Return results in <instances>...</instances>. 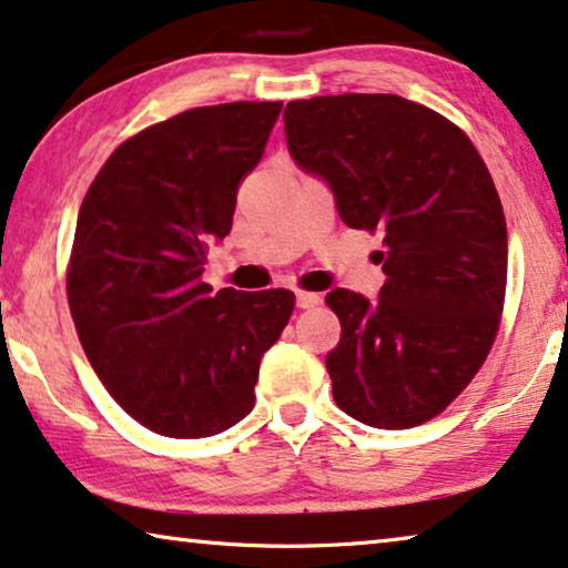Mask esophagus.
Wrapping results in <instances>:
<instances>
[{
    "label": "esophagus",
    "instance_id": "obj_1",
    "mask_svg": "<svg viewBox=\"0 0 568 568\" xmlns=\"http://www.w3.org/2000/svg\"><path fill=\"white\" fill-rule=\"evenodd\" d=\"M295 303H298V308H316L321 303V295L308 293V291H298L295 293Z\"/></svg>",
    "mask_w": 568,
    "mask_h": 568
}]
</instances>
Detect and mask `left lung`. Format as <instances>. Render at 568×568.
Masks as SVG:
<instances>
[{
    "mask_svg": "<svg viewBox=\"0 0 568 568\" xmlns=\"http://www.w3.org/2000/svg\"><path fill=\"white\" fill-rule=\"evenodd\" d=\"M287 150L332 185L352 230L385 232L379 301L336 287L334 400L375 428L420 426L456 400L493 349L507 285V226L467 132L395 94L291 101Z\"/></svg>",
    "mask_w": 568,
    "mask_h": 568,
    "instance_id": "8db88e82",
    "label": "left lung"
}]
</instances>
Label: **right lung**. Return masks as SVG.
Instances as JSON below:
<instances>
[{
	"label": "right lung",
	"instance_id": "add662e5",
	"mask_svg": "<svg viewBox=\"0 0 568 568\" xmlns=\"http://www.w3.org/2000/svg\"><path fill=\"white\" fill-rule=\"evenodd\" d=\"M281 101L196 106L132 134L83 196L65 293L101 383L142 426L203 438L255 405L260 359L291 318L285 287L211 295L209 242L232 230Z\"/></svg>",
	"mask_w": 568,
	"mask_h": 568
}]
</instances>
